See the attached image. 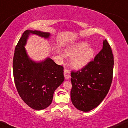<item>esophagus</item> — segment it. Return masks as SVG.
<instances>
[{"label": "esophagus", "mask_w": 128, "mask_h": 128, "mask_svg": "<svg viewBox=\"0 0 128 128\" xmlns=\"http://www.w3.org/2000/svg\"><path fill=\"white\" fill-rule=\"evenodd\" d=\"M64 78H65L66 79H69L70 78V72L67 69L64 70Z\"/></svg>", "instance_id": "34e87169"}]
</instances>
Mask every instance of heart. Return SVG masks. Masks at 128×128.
<instances>
[{
  "label": "heart",
  "instance_id": "obj_1",
  "mask_svg": "<svg viewBox=\"0 0 128 128\" xmlns=\"http://www.w3.org/2000/svg\"><path fill=\"white\" fill-rule=\"evenodd\" d=\"M86 42H81L70 46L65 50V55L72 57L71 65L74 69H80L87 65L94 56L95 50Z\"/></svg>",
  "mask_w": 128,
  "mask_h": 128
}]
</instances>
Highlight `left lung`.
<instances>
[{
  "mask_svg": "<svg viewBox=\"0 0 128 128\" xmlns=\"http://www.w3.org/2000/svg\"><path fill=\"white\" fill-rule=\"evenodd\" d=\"M114 64L111 48L104 40L102 50L93 61L81 70L72 72L71 100L77 109L88 112L102 102L112 82Z\"/></svg>",
  "mask_w": 128,
  "mask_h": 128,
  "instance_id": "left-lung-1",
  "label": "left lung"
}]
</instances>
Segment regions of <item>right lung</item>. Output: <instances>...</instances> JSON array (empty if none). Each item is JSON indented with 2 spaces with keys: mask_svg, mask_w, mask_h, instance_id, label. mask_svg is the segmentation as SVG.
<instances>
[{
  "mask_svg": "<svg viewBox=\"0 0 128 128\" xmlns=\"http://www.w3.org/2000/svg\"><path fill=\"white\" fill-rule=\"evenodd\" d=\"M30 34L49 38V32L26 30L16 46L13 69L15 85L20 97L30 107L45 109L51 104L54 93L64 82V67L50 58L36 63L28 56L25 45Z\"/></svg>",
  "mask_w": 128,
  "mask_h": 128,
  "instance_id": "right-lung-1",
  "label": "right lung"
}]
</instances>
